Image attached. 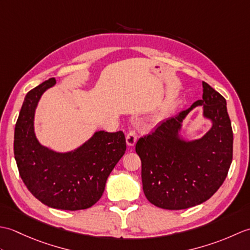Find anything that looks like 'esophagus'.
I'll return each instance as SVG.
<instances>
[{
	"mask_svg": "<svg viewBox=\"0 0 250 250\" xmlns=\"http://www.w3.org/2000/svg\"><path fill=\"white\" fill-rule=\"evenodd\" d=\"M126 144L129 146H134L135 143L137 141V135L135 133L134 130H129L128 133H126Z\"/></svg>",
	"mask_w": 250,
	"mask_h": 250,
	"instance_id": "obj_1",
	"label": "esophagus"
}]
</instances>
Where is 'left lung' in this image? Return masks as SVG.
Listing matches in <instances>:
<instances>
[{"instance_id":"left-lung-1","label":"left lung","mask_w":250,"mask_h":250,"mask_svg":"<svg viewBox=\"0 0 250 250\" xmlns=\"http://www.w3.org/2000/svg\"><path fill=\"white\" fill-rule=\"evenodd\" d=\"M199 104L213 126L200 140L180 141L182 120ZM135 151L142 161L143 190L151 204L177 210L203 203L224 184L232 162L233 131L226 99L203 82L202 100L141 137Z\"/></svg>"}]
</instances>
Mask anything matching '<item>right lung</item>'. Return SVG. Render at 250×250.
Instances as JSON below:
<instances>
[{
    "label": "right lung",
    "mask_w": 250,
    "mask_h": 250,
    "mask_svg": "<svg viewBox=\"0 0 250 250\" xmlns=\"http://www.w3.org/2000/svg\"><path fill=\"white\" fill-rule=\"evenodd\" d=\"M55 83L56 79L49 78L25 95L15 126L16 163L26 188L43 204L57 209H86L102 196L107 177L125 155V137L122 131H100L67 153L42 146L34 134V111L41 95Z\"/></svg>",
    "instance_id": "obj_1"
}]
</instances>
